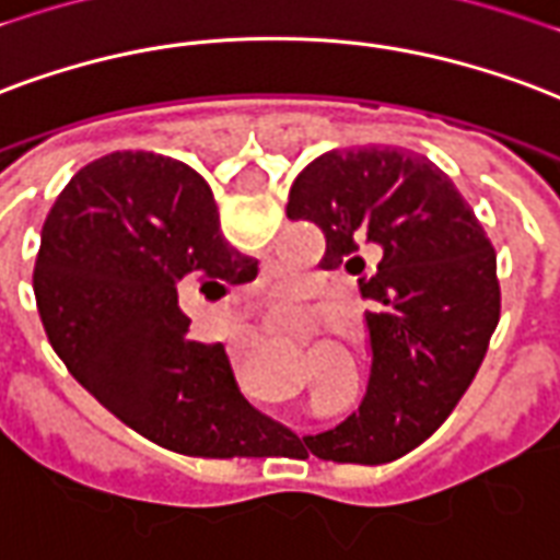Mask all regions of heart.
Returning <instances> with one entry per match:
<instances>
[{
  "instance_id": "b5f03b06",
  "label": "heart",
  "mask_w": 560,
  "mask_h": 560,
  "mask_svg": "<svg viewBox=\"0 0 560 560\" xmlns=\"http://www.w3.org/2000/svg\"><path fill=\"white\" fill-rule=\"evenodd\" d=\"M302 293H305V281L296 279V276H288V279H281L272 284V296L279 302L281 308H291L293 302L302 300Z\"/></svg>"
}]
</instances>
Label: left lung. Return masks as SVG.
Instances as JSON below:
<instances>
[{
  "instance_id": "8db88e82",
  "label": "left lung",
  "mask_w": 560,
  "mask_h": 560,
  "mask_svg": "<svg viewBox=\"0 0 560 560\" xmlns=\"http://www.w3.org/2000/svg\"><path fill=\"white\" fill-rule=\"evenodd\" d=\"M288 219L320 228V267H347L371 302L359 412L302 442L323 459L388 463L424 442L478 374L499 323L495 248L451 177L404 148L317 156L293 180ZM364 245L384 255L371 277Z\"/></svg>"
}]
</instances>
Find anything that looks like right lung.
I'll list each match as a JSON object with an SVG mask.
<instances>
[{"label": "right lung", "instance_id": "right-lung-1", "mask_svg": "<svg viewBox=\"0 0 560 560\" xmlns=\"http://www.w3.org/2000/svg\"><path fill=\"white\" fill-rule=\"evenodd\" d=\"M258 276L231 248L189 165L148 151L94 160L40 231L35 302L73 380L112 416L186 457H269L288 430L248 404L222 343L189 341L177 293L207 300Z\"/></svg>", "mask_w": 560, "mask_h": 560}]
</instances>
